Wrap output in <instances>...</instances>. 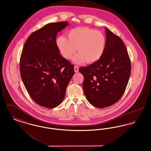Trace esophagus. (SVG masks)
<instances>
[{"label": "esophagus", "instance_id": "34e87169", "mask_svg": "<svg viewBox=\"0 0 151 151\" xmlns=\"http://www.w3.org/2000/svg\"><path fill=\"white\" fill-rule=\"evenodd\" d=\"M74 72H76V73H78V72L79 68H78V67H77V66H74Z\"/></svg>", "mask_w": 151, "mask_h": 151}]
</instances>
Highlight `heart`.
I'll return each mask as SVG.
<instances>
[{"label":"heart","mask_w":151,"mask_h":151,"mask_svg":"<svg viewBox=\"0 0 151 151\" xmlns=\"http://www.w3.org/2000/svg\"><path fill=\"white\" fill-rule=\"evenodd\" d=\"M67 36L68 38L60 36L56 41L57 48L65 59L71 60L77 50L79 53L73 59L76 64H93L103 56L106 40L102 32L88 27H76L69 31Z\"/></svg>","instance_id":"1"}]
</instances>
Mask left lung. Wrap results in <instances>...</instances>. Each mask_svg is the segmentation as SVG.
<instances>
[{
	"instance_id": "8db88e82",
	"label": "left lung",
	"mask_w": 151,
	"mask_h": 151,
	"mask_svg": "<svg viewBox=\"0 0 151 151\" xmlns=\"http://www.w3.org/2000/svg\"><path fill=\"white\" fill-rule=\"evenodd\" d=\"M106 44L103 56L96 63L79 68L84 80L85 96L91 105L102 109L117 102L123 95L131 65L122 40L105 28Z\"/></svg>"
}]
</instances>
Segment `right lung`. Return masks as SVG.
Here are the masks:
<instances>
[{"instance_id": "1", "label": "right lung", "mask_w": 151, "mask_h": 151, "mask_svg": "<svg viewBox=\"0 0 151 151\" xmlns=\"http://www.w3.org/2000/svg\"><path fill=\"white\" fill-rule=\"evenodd\" d=\"M68 25L67 22L53 23L33 32L20 57V71L26 90L35 103L48 109L63 102L74 74V65L61 56L56 46L57 33Z\"/></svg>"}]
</instances>
